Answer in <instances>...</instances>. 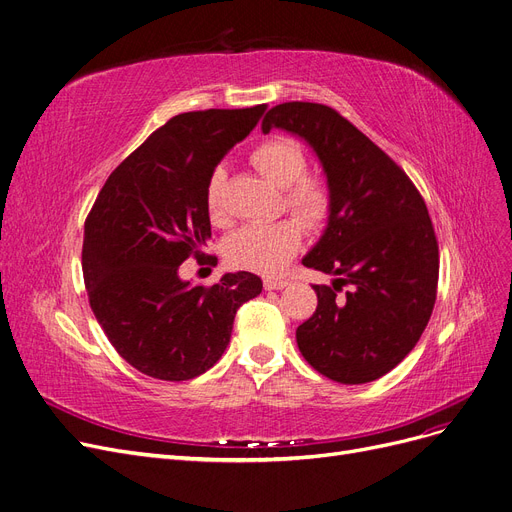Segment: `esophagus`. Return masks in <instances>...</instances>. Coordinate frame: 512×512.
Wrapping results in <instances>:
<instances>
[{
    "instance_id": "1",
    "label": "esophagus",
    "mask_w": 512,
    "mask_h": 512,
    "mask_svg": "<svg viewBox=\"0 0 512 512\" xmlns=\"http://www.w3.org/2000/svg\"><path fill=\"white\" fill-rule=\"evenodd\" d=\"M285 285H288V279H277V277L264 279V290H283Z\"/></svg>"
}]
</instances>
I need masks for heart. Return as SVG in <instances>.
I'll return each mask as SVG.
<instances>
[{"label": "heart", "mask_w": 512, "mask_h": 512, "mask_svg": "<svg viewBox=\"0 0 512 512\" xmlns=\"http://www.w3.org/2000/svg\"><path fill=\"white\" fill-rule=\"evenodd\" d=\"M252 166L275 187L285 189V208L306 231L323 227L332 210L330 187L323 178L306 174V155L298 142L290 138L262 142L252 153ZM224 185H227V172L216 168L206 185V210L214 224L227 222ZM297 223L279 220L273 224H248L224 241V258L235 269L262 275L279 273L300 248L302 229Z\"/></svg>", "instance_id": "1"}]
</instances>
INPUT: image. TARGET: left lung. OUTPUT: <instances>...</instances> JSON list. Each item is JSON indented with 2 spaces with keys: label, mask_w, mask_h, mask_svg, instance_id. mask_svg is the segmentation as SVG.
Listing matches in <instances>:
<instances>
[{
  "label": "left lung",
  "mask_w": 512,
  "mask_h": 512,
  "mask_svg": "<svg viewBox=\"0 0 512 512\" xmlns=\"http://www.w3.org/2000/svg\"><path fill=\"white\" fill-rule=\"evenodd\" d=\"M292 132L319 157L332 210L309 269L334 275L313 285L317 309L296 330L302 357L342 384L378 380L399 365L431 319L439 245L414 182L338 111L317 102H283L262 132Z\"/></svg>",
  "instance_id": "left-lung-1"
}]
</instances>
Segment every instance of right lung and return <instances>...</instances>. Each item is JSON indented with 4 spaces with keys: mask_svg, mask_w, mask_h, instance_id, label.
Segmentation results:
<instances>
[{
    "mask_svg": "<svg viewBox=\"0 0 512 512\" xmlns=\"http://www.w3.org/2000/svg\"><path fill=\"white\" fill-rule=\"evenodd\" d=\"M267 105L180 113L107 178L86 218L81 269L90 306L115 351L157 380H191L222 357L235 313L262 292L258 275L210 288L178 277L212 235L206 185Z\"/></svg>",
    "mask_w": 512,
    "mask_h": 512,
    "instance_id": "right-lung-1",
    "label": "right lung"
}]
</instances>
